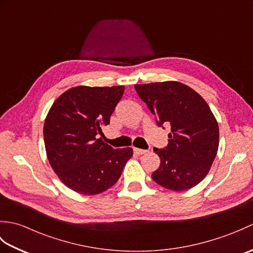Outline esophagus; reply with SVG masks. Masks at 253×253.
<instances>
[{
    "instance_id": "obj_1",
    "label": "esophagus",
    "mask_w": 253,
    "mask_h": 253,
    "mask_svg": "<svg viewBox=\"0 0 253 253\" xmlns=\"http://www.w3.org/2000/svg\"><path fill=\"white\" fill-rule=\"evenodd\" d=\"M133 152H135L136 154L138 155H141V154H144L148 152V150H142V149H138V148H133Z\"/></svg>"
}]
</instances>
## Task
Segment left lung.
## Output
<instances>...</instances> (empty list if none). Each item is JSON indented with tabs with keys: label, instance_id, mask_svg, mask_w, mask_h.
I'll return each instance as SVG.
<instances>
[{
	"label": "left lung",
	"instance_id": "left-lung-1",
	"mask_svg": "<svg viewBox=\"0 0 253 253\" xmlns=\"http://www.w3.org/2000/svg\"><path fill=\"white\" fill-rule=\"evenodd\" d=\"M140 99L157 117L170 126L169 144L154 148L161 163L152 179L166 189L182 191L202 181L218 150L215 116L202 96L179 82L135 84Z\"/></svg>",
	"mask_w": 253,
	"mask_h": 253
}]
</instances>
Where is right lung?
<instances>
[{
    "instance_id": "1",
    "label": "right lung",
    "mask_w": 253,
    "mask_h": 253,
    "mask_svg": "<svg viewBox=\"0 0 253 253\" xmlns=\"http://www.w3.org/2000/svg\"><path fill=\"white\" fill-rule=\"evenodd\" d=\"M124 90V85H77L52 104L43 126L46 157L69 189L99 195L116 184L132 157L131 148L113 149L98 138L101 127L110 124Z\"/></svg>"
}]
</instances>
